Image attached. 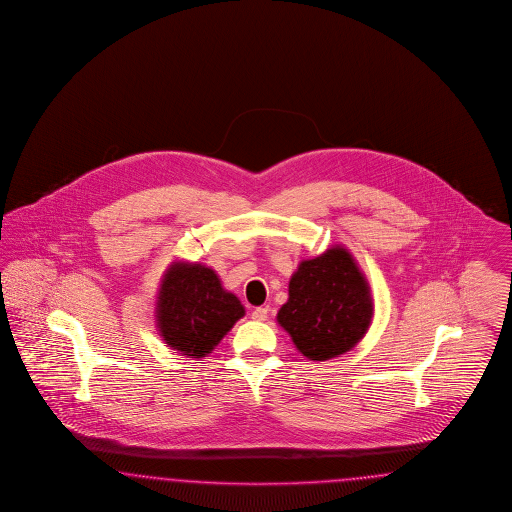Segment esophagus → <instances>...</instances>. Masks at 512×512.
I'll list each match as a JSON object with an SVG mask.
<instances>
[{
    "label": "esophagus",
    "mask_w": 512,
    "mask_h": 512,
    "mask_svg": "<svg viewBox=\"0 0 512 512\" xmlns=\"http://www.w3.org/2000/svg\"><path fill=\"white\" fill-rule=\"evenodd\" d=\"M251 318H253L255 322H265L266 318H268V307L253 308Z\"/></svg>",
    "instance_id": "obj_1"
}]
</instances>
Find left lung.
<instances>
[{"instance_id":"obj_1","label":"left lung","mask_w":512,"mask_h":512,"mask_svg":"<svg viewBox=\"0 0 512 512\" xmlns=\"http://www.w3.org/2000/svg\"><path fill=\"white\" fill-rule=\"evenodd\" d=\"M373 305L368 282L352 255L331 247L303 261L289 280L278 322L310 360H329L354 347L368 331Z\"/></svg>"}]
</instances>
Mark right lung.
<instances>
[{"mask_svg":"<svg viewBox=\"0 0 512 512\" xmlns=\"http://www.w3.org/2000/svg\"><path fill=\"white\" fill-rule=\"evenodd\" d=\"M244 307L204 265L175 263L158 297V328L169 347L202 358L244 316Z\"/></svg>","mask_w":512,"mask_h":512,"instance_id":"1","label":"right lung"}]
</instances>
